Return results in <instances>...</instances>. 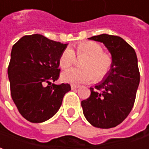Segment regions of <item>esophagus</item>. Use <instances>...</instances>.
<instances>
[{"label": "esophagus", "instance_id": "esophagus-1", "mask_svg": "<svg viewBox=\"0 0 149 149\" xmlns=\"http://www.w3.org/2000/svg\"><path fill=\"white\" fill-rule=\"evenodd\" d=\"M70 86H71V89H77V88H79V85L71 84V85H70Z\"/></svg>", "mask_w": 149, "mask_h": 149}]
</instances>
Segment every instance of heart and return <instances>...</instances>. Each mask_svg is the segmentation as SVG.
Returning a JSON list of instances; mask_svg holds the SVG:
<instances>
[{
    "mask_svg": "<svg viewBox=\"0 0 149 149\" xmlns=\"http://www.w3.org/2000/svg\"><path fill=\"white\" fill-rule=\"evenodd\" d=\"M78 57H83L80 66L81 68H72L62 74V79L66 83L79 84L87 83L95 78L100 82L104 79L113 66V60L110 54L103 52V47L95 42H82L75 47ZM74 50L66 48L59 57V66L63 69L69 68L74 64L76 57Z\"/></svg>",
    "mask_w": 149,
    "mask_h": 149,
    "instance_id": "heart-1",
    "label": "heart"
}]
</instances>
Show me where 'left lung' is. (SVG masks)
Masks as SVG:
<instances>
[{"mask_svg": "<svg viewBox=\"0 0 149 149\" xmlns=\"http://www.w3.org/2000/svg\"><path fill=\"white\" fill-rule=\"evenodd\" d=\"M103 42L111 54L113 66L103 82L91 87V95L81 105L87 121L94 127H116L133 107L140 83L136 54L120 37L100 34L89 38Z\"/></svg>", "mask_w": 149, "mask_h": 149, "instance_id": "obj_1", "label": "left lung"}]
</instances>
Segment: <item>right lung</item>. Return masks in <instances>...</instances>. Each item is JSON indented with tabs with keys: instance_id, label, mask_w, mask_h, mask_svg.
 I'll return each mask as SVG.
<instances>
[{
	"instance_id": "obj_1",
	"label": "right lung",
	"mask_w": 149,
	"mask_h": 149,
	"mask_svg": "<svg viewBox=\"0 0 149 149\" xmlns=\"http://www.w3.org/2000/svg\"><path fill=\"white\" fill-rule=\"evenodd\" d=\"M66 46L41 34L24 36L13 46L8 66L10 93L29 122L42 123L54 116L70 90L68 83L51 84L59 77L58 60Z\"/></svg>"
}]
</instances>
